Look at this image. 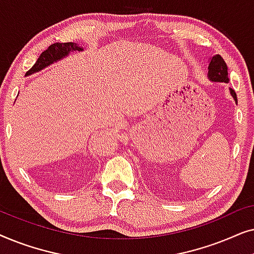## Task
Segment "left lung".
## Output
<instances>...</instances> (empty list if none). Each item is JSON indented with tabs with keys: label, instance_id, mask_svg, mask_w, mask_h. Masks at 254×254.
Instances as JSON below:
<instances>
[{
	"label": "left lung",
	"instance_id": "left-lung-1",
	"mask_svg": "<svg viewBox=\"0 0 254 254\" xmlns=\"http://www.w3.org/2000/svg\"><path fill=\"white\" fill-rule=\"evenodd\" d=\"M208 76H209L210 81L214 82H225L229 83V77H228V67L223 58L221 55H215L211 59L209 67H208ZM230 92L234 99L237 103V95H236L235 90L230 89Z\"/></svg>",
	"mask_w": 254,
	"mask_h": 254
}]
</instances>
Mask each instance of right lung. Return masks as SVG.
<instances>
[{
	"label": "right lung",
	"instance_id": "add662e5",
	"mask_svg": "<svg viewBox=\"0 0 254 254\" xmlns=\"http://www.w3.org/2000/svg\"><path fill=\"white\" fill-rule=\"evenodd\" d=\"M83 48L77 46L74 43H55L52 44L46 51H44L40 54V57L38 58L36 64H33V67L26 72V75H31L33 72H37L44 69L47 65L53 64L54 61L60 60V59L67 57L71 51H82Z\"/></svg>",
	"mask_w": 254,
	"mask_h": 254
}]
</instances>
